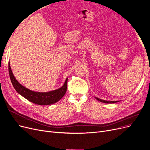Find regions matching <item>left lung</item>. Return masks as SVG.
<instances>
[{
    "mask_svg": "<svg viewBox=\"0 0 150 150\" xmlns=\"http://www.w3.org/2000/svg\"><path fill=\"white\" fill-rule=\"evenodd\" d=\"M96 99L97 100H98L100 102H103V103H116L118 101H107V100H102V99H100L98 98H96Z\"/></svg>",
    "mask_w": 150,
    "mask_h": 150,
    "instance_id": "1",
    "label": "left lung"
}]
</instances>
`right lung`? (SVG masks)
<instances>
[{"label": "right lung", "instance_id": "right-lung-1", "mask_svg": "<svg viewBox=\"0 0 150 150\" xmlns=\"http://www.w3.org/2000/svg\"><path fill=\"white\" fill-rule=\"evenodd\" d=\"M8 71L11 83L16 91L23 98L34 103L40 105H48L56 103L61 99L67 91L68 78H67L64 85L60 88L47 93H39L26 88L17 81L12 73L10 62L8 64Z\"/></svg>", "mask_w": 150, "mask_h": 150}]
</instances>
